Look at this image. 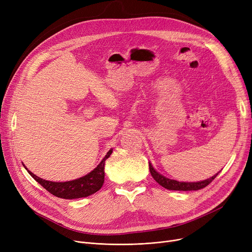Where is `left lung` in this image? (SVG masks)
Here are the masks:
<instances>
[{
  "instance_id": "left-lung-1",
  "label": "left lung",
  "mask_w": 252,
  "mask_h": 252,
  "mask_svg": "<svg viewBox=\"0 0 252 252\" xmlns=\"http://www.w3.org/2000/svg\"><path fill=\"white\" fill-rule=\"evenodd\" d=\"M149 170L150 174L153 177V179L162 186L163 188L167 189V190H175V191H196V190H200L204 187H206L208 184H210L215 180V178L218 176V174H216L215 176H213L209 179H206L204 181H200V182H179L176 180H171L168 179L164 176H162L161 174L156 171V169L152 166L151 162H149Z\"/></svg>"
}]
</instances>
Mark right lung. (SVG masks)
<instances>
[{
    "instance_id": "add662e5",
    "label": "right lung",
    "mask_w": 252,
    "mask_h": 252,
    "mask_svg": "<svg viewBox=\"0 0 252 252\" xmlns=\"http://www.w3.org/2000/svg\"><path fill=\"white\" fill-rule=\"evenodd\" d=\"M112 150L113 149H110L107 152L97 167L93 169L91 173L82 178L68 182H52L41 179L32 174L30 169H28V167L24 165L23 166L29 171V174L51 194L59 198H63V199H76V198L88 197L101 189L105 176V160L111 155Z\"/></svg>"
}]
</instances>
